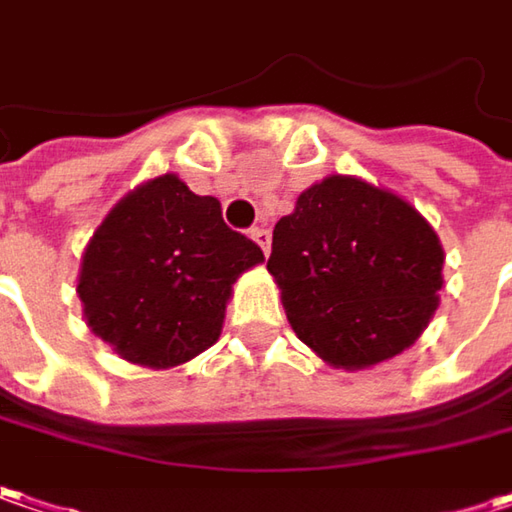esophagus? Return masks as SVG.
Masks as SVG:
<instances>
[{"mask_svg": "<svg viewBox=\"0 0 512 512\" xmlns=\"http://www.w3.org/2000/svg\"><path fill=\"white\" fill-rule=\"evenodd\" d=\"M252 240L263 249V255H269V249H272V234H269L266 226H255V229H252Z\"/></svg>", "mask_w": 512, "mask_h": 512, "instance_id": "obj_1", "label": "esophagus"}]
</instances>
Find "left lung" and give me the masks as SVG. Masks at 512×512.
Masks as SVG:
<instances>
[{
	"label": "left lung",
	"mask_w": 512,
	"mask_h": 512,
	"mask_svg": "<svg viewBox=\"0 0 512 512\" xmlns=\"http://www.w3.org/2000/svg\"><path fill=\"white\" fill-rule=\"evenodd\" d=\"M266 269L303 344L329 367L367 369L427 329L444 249L404 197L329 174L278 220Z\"/></svg>",
	"instance_id": "left-lung-1"
}]
</instances>
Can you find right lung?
I'll return each instance as SVG.
<instances>
[{"label":"right lung","mask_w":512,"mask_h":512,"mask_svg":"<svg viewBox=\"0 0 512 512\" xmlns=\"http://www.w3.org/2000/svg\"><path fill=\"white\" fill-rule=\"evenodd\" d=\"M260 260V246L223 223L217 197L160 174L105 214L77 295L91 332L120 358L168 369L220 338L232 283Z\"/></svg>","instance_id":"1"}]
</instances>
